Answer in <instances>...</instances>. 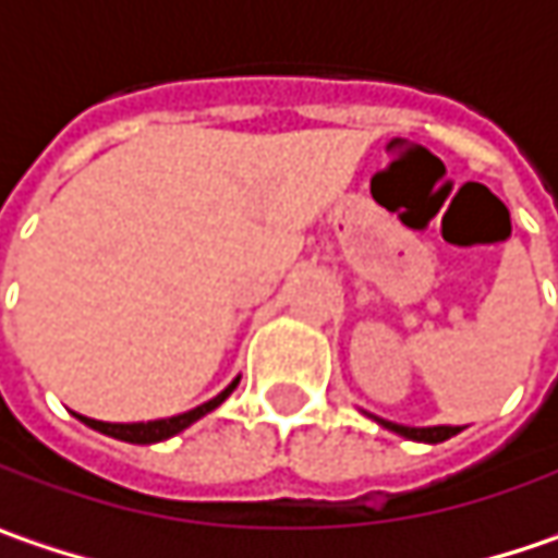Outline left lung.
Here are the masks:
<instances>
[{
	"mask_svg": "<svg viewBox=\"0 0 558 558\" xmlns=\"http://www.w3.org/2000/svg\"><path fill=\"white\" fill-rule=\"evenodd\" d=\"M384 428H390V432H397V435H403V438H410V441H425V445H438V441H448V438H454L460 432V425H428V428H413V425H400V422H387V418H378Z\"/></svg>",
	"mask_w": 558,
	"mask_h": 558,
	"instance_id": "8db88e82",
	"label": "left lung"
}]
</instances>
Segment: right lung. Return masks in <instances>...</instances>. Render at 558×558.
Segmentation results:
<instances>
[{"mask_svg":"<svg viewBox=\"0 0 558 558\" xmlns=\"http://www.w3.org/2000/svg\"><path fill=\"white\" fill-rule=\"evenodd\" d=\"M238 380L241 378L231 380V384L221 390L219 397L206 400L203 407H196V410H186V413H180V416H171V418H151V422H98V418H88V416H78V418H82L85 425H92L95 432L110 435V438H120V441H130V445H155V441L174 438L178 432L190 428L196 418H203L206 413H213L216 407H221V403L228 400V393L238 387Z\"/></svg>","mask_w":558,"mask_h":558,"instance_id":"1","label":"right lung"}]
</instances>
